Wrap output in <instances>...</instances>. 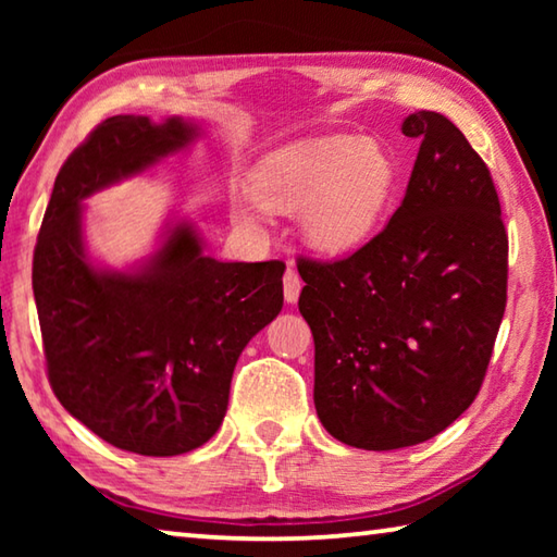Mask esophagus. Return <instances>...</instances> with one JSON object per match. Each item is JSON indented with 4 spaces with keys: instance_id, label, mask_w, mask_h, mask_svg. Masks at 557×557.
Instances as JSON below:
<instances>
[{
    "instance_id": "34e87169",
    "label": "esophagus",
    "mask_w": 557,
    "mask_h": 557,
    "mask_svg": "<svg viewBox=\"0 0 557 557\" xmlns=\"http://www.w3.org/2000/svg\"><path fill=\"white\" fill-rule=\"evenodd\" d=\"M282 287H285V299L289 305H295L299 299V292H301V277L297 275L295 268H287L285 277H282Z\"/></svg>"
}]
</instances>
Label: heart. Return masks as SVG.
Instances as JSON below:
<instances>
[{
  "label": "heart",
  "instance_id": "heart-1",
  "mask_svg": "<svg viewBox=\"0 0 557 557\" xmlns=\"http://www.w3.org/2000/svg\"><path fill=\"white\" fill-rule=\"evenodd\" d=\"M395 164L385 149L361 137L301 139L262 162L258 199L272 211L305 209L309 240L324 250L361 243L388 206ZM240 221H256L258 206H240Z\"/></svg>",
  "mask_w": 557,
  "mask_h": 557
}]
</instances>
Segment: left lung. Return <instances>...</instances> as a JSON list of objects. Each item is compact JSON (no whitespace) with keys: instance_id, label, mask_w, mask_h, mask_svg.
Listing matches in <instances>:
<instances>
[{"instance_id":"1","label":"left lung","mask_w":557,"mask_h":557,"mask_svg":"<svg viewBox=\"0 0 557 557\" xmlns=\"http://www.w3.org/2000/svg\"><path fill=\"white\" fill-rule=\"evenodd\" d=\"M403 135L420 152L388 225L344 258L297 260L317 414L373 451L420 445L474 403L506 309L508 235L484 159L440 112H412Z\"/></svg>"}]
</instances>
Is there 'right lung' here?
<instances>
[{"label": "right lung", "instance_id": "add662e5", "mask_svg": "<svg viewBox=\"0 0 557 557\" xmlns=\"http://www.w3.org/2000/svg\"><path fill=\"white\" fill-rule=\"evenodd\" d=\"M194 125L115 115L55 176L32 285L55 398L112 447L174 457L221 428L245 344L282 309L285 262L206 258L188 223L139 272H100L81 238V201L186 147Z\"/></svg>", "mask_w": 557, "mask_h": 557}]
</instances>
